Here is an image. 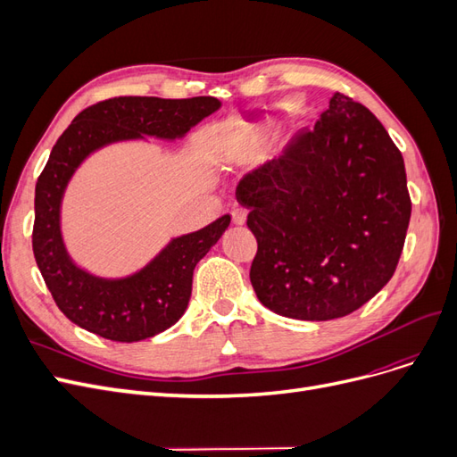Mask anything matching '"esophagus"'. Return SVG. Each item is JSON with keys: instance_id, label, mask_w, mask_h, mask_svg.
Listing matches in <instances>:
<instances>
[{"instance_id": "esophagus-1", "label": "esophagus", "mask_w": 457, "mask_h": 457, "mask_svg": "<svg viewBox=\"0 0 457 457\" xmlns=\"http://www.w3.org/2000/svg\"><path fill=\"white\" fill-rule=\"evenodd\" d=\"M230 215H232V223H234V225H244V223H245L247 212L244 210V207H240V205H234Z\"/></svg>"}]
</instances>
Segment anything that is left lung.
<instances>
[{
  "mask_svg": "<svg viewBox=\"0 0 457 457\" xmlns=\"http://www.w3.org/2000/svg\"><path fill=\"white\" fill-rule=\"evenodd\" d=\"M237 200L257 238V299L318 322L361 309L391 280L411 213L403 154L381 121L341 93L312 129L244 175Z\"/></svg>",
  "mask_w": 457,
  "mask_h": 457,
  "instance_id": "1",
  "label": "left lung"
}]
</instances>
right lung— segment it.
Segmentation results:
<instances>
[{
    "instance_id": "obj_1",
    "label": "right lung",
    "mask_w": 457,
    "mask_h": 457,
    "mask_svg": "<svg viewBox=\"0 0 457 457\" xmlns=\"http://www.w3.org/2000/svg\"><path fill=\"white\" fill-rule=\"evenodd\" d=\"M220 108L213 96L160 99L116 96L79 112L54 143L36 183L32 247L57 307L76 326L110 341L154 337L179 322L188 307L192 274L230 225L219 217L200 230L173 237L146 265L126 276H101L68 253L62 237V198L84 162L120 143L181 141Z\"/></svg>"
}]
</instances>
